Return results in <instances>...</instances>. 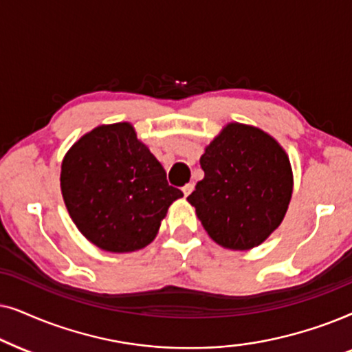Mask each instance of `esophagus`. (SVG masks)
<instances>
[{
  "label": "esophagus",
  "mask_w": 352,
  "mask_h": 352,
  "mask_svg": "<svg viewBox=\"0 0 352 352\" xmlns=\"http://www.w3.org/2000/svg\"><path fill=\"white\" fill-rule=\"evenodd\" d=\"M193 188H195V185L193 184H186L184 188H182V191H184V196L186 198V196H188L191 191H193Z\"/></svg>",
  "instance_id": "obj_1"
}]
</instances>
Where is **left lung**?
<instances>
[{
  "label": "left lung",
  "instance_id": "8db88e82",
  "mask_svg": "<svg viewBox=\"0 0 352 352\" xmlns=\"http://www.w3.org/2000/svg\"><path fill=\"white\" fill-rule=\"evenodd\" d=\"M204 179L188 203L215 243L259 246L282 223L293 193L287 154L259 129L230 124L199 159Z\"/></svg>",
  "mask_w": 352,
  "mask_h": 352
}]
</instances>
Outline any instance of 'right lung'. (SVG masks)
Masks as SVG:
<instances>
[{
    "label": "right lung",
    "instance_id": "add662e5",
    "mask_svg": "<svg viewBox=\"0 0 352 352\" xmlns=\"http://www.w3.org/2000/svg\"><path fill=\"white\" fill-rule=\"evenodd\" d=\"M60 190L83 236L111 252L151 243L168 206L184 196L127 122L91 130L70 148Z\"/></svg>",
    "mask_w": 352,
    "mask_h": 352
}]
</instances>
